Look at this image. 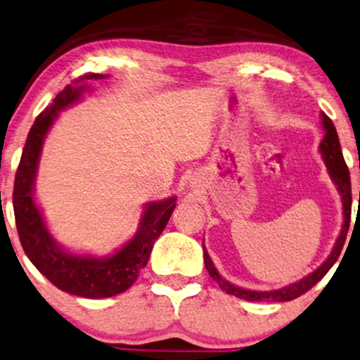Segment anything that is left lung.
<instances>
[{
    "label": "left lung",
    "mask_w": 360,
    "mask_h": 360,
    "mask_svg": "<svg viewBox=\"0 0 360 360\" xmlns=\"http://www.w3.org/2000/svg\"><path fill=\"white\" fill-rule=\"evenodd\" d=\"M322 124H324L326 134H324V139H322V143H321V153H322V158H324V161H326L327 169H329L330 177L334 179V183H335V186H338L340 195H342V206H344V226H342V231H340L338 243H335V248L332 249V254L327 257V261L322 264L319 269L314 271L311 276L306 277V279L294 282V284L288 285V288L261 292V290H248V289L236 288V285L229 284V282L222 279V277L219 276V272H217L216 267H214V264L211 261V257H209L207 251L204 249V264H206V269L209 272V276H211L212 279L219 284V288L222 290H226L227 294L236 295V297L244 299V301H249V302H288V301H292V299L299 297V295L306 294L309 289H312L314 285H316L317 282H319L322 277L327 274V272H329L330 267L334 266L335 261L339 259L340 251H342L344 243H345V236H347V231H349L350 211H352V191H350L349 167L344 161L338 131H335V126H334V122H332L330 117L326 116L324 112H322Z\"/></svg>",
    "instance_id": "left-lung-1"
}]
</instances>
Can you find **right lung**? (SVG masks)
<instances>
[{"mask_svg": "<svg viewBox=\"0 0 360 360\" xmlns=\"http://www.w3.org/2000/svg\"><path fill=\"white\" fill-rule=\"evenodd\" d=\"M99 78H103V75L94 72L76 78L53 99L51 106L36 117L22 149L13 189L16 229L26 256L34 264L36 269L58 289L88 299L111 297L124 292L134 284L141 269L149 261L154 240L165 231L176 207V198L148 204L138 234L115 256L108 259L72 256L59 249L49 236L33 199V184L41 146L49 126L58 116V111L78 101L86 89L83 83Z\"/></svg>", "mask_w": 360, "mask_h": 360, "instance_id": "right-lung-1", "label": "right lung"}]
</instances>
